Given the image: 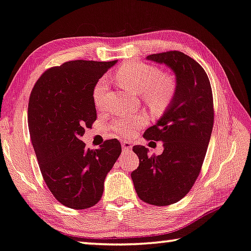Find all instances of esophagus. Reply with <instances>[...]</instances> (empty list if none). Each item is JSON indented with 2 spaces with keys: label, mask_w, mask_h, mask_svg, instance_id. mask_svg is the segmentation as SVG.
<instances>
[{
  "label": "esophagus",
  "mask_w": 251,
  "mask_h": 251,
  "mask_svg": "<svg viewBox=\"0 0 251 251\" xmlns=\"http://www.w3.org/2000/svg\"><path fill=\"white\" fill-rule=\"evenodd\" d=\"M122 147H123V151H124V153H127L128 151H130L132 144H130V142H128V141H123Z\"/></svg>",
  "instance_id": "1"
}]
</instances>
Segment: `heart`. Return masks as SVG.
<instances>
[{
    "instance_id": "b5f03b06",
    "label": "heart",
    "mask_w": 251,
    "mask_h": 251,
    "mask_svg": "<svg viewBox=\"0 0 251 251\" xmlns=\"http://www.w3.org/2000/svg\"><path fill=\"white\" fill-rule=\"evenodd\" d=\"M116 80L121 87L140 93L142 101L155 113H162L173 103L178 88L175 75L162 73L159 66L144 62L123 64L116 71ZM107 89V80L100 78L92 90L93 102L98 109L103 107ZM147 123L148 117L144 114H134L117 119L113 128L119 135L130 136Z\"/></svg>"
}]
</instances>
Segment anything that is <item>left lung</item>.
<instances>
[{
	"label": "left lung",
	"instance_id": "1",
	"mask_svg": "<svg viewBox=\"0 0 251 251\" xmlns=\"http://www.w3.org/2000/svg\"><path fill=\"white\" fill-rule=\"evenodd\" d=\"M148 59L171 67L178 88L173 103L143 135L163 142L162 154L150 156L147 148L134 147L140 166L130 177L142 201L167 206L184 198L201 173L214 124L213 93L206 72L188 55L170 50Z\"/></svg>",
	"mask_w": 251,
	"mask_h": 251
}]
</instances>
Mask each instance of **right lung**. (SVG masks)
Returning <instances> with one entry per match:
<instances>
[{
	"label": "right lung",
	"instance_id": "right-lung-1",
	"mask_svg": "<svg viewBox=\"0 0 251 251\" xmlns=\"http://www.w3.org/2000/svg\"><path fill=\"white\" fill-rule=\"evenodd\" d=\"M115 63L65 62L45 71L30 93L32 147L48 189L66 207L95 206L106 175L122 153L116 138L104 141L98 150L85 149L80 140L97 119L92 90Z\"/></svg>",
	"mask_w": 251,
	"mask_h": 251
}]
</instances>
